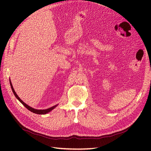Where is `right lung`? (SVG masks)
<instances>
[{"instance_id": "1", "label": "right lung", "mask_w": 151, "mask_h": 151, "mask_svg": "<svg viewBox=\"0 0 151 151\" xmlns=\"http://www.w3.org/2000/svg\"><path fill=\"white\" fill-rule=\"evenodd\" d=\"M9 81H10V85H11V89H12V92H13L16 98L18 100H19V101L22 104H23L24 106L27 109H28V110H29L30 111L33 112V113H36V114H39V115H45V114H47V113L50 112L52 110H53V109L54 108H55L58 106V104H56V105H55V106H52V107H50V108H49L45 109H35V108H32V107L29 106V105L26 104L23 101H22L21 99H20V98H19V96H18L17 94L16 93V91H14V88H13V86H12V83H11V79L9 80Z\"/></svg>"}]
</instances>
